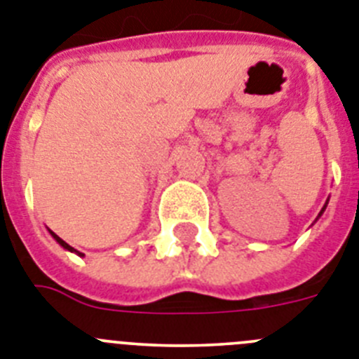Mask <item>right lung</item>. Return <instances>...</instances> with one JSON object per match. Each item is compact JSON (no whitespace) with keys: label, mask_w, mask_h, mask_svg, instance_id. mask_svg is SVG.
Returning <instances> with one entry per match:
<instances>
[{"label":"right lung","mask_w":359,"mask_h":359,"mask_svg":"<svg viewBox=\"0 0 359 359\" xmlns=\"http://www.w3.org/2000/svg\"><path fill=\"white\" fill-rule=\"evenodd\" d=\"M51 236H53L55 240L59 241V243H60V245H62V247H64V248H67V250H71V252H76V250H75V248L71 247V245H67V243H66V241H64V240H62V238H59V236L55 234V232H51Z\"/></svg>","instance_id":"1"}]
</instances>
